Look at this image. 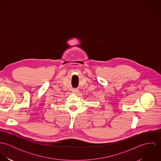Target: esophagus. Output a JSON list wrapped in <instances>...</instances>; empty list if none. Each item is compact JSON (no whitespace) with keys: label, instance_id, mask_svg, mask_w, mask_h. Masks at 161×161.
Returning a JSON list of instances; mask_svg holds the SVG:
<instances>
[{"label":"esophagus","instance_id":"esophagus-1","mask_svg":"<svg viewBox=\"0 0 161 161\" xmlns=\"http://www.w3.org/2000/svg\"><path fill=\"white\" fill-rule=\"evenodd\" d=\"M78 92H79V91H78L77 89H73V90H72V92L74 93H75V94H77V93H78Z\"/></svg>","mask_w":161,"mask_h":161}]
</instances>
